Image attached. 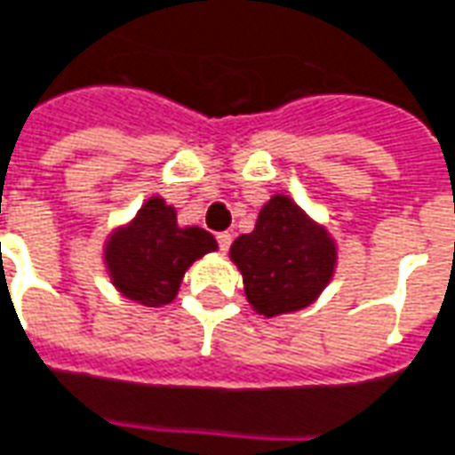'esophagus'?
Masks as SVG:
<instances>
[{"label":"esophagus","mask_w":455,"mask_h":455,"mask_svg":"<svg viewBox=\"0 0 455 455\" xmlns=\"http://www.w3.org/2000/svg\"><path fill=\"white\" fill-rule=\"evenodd\" d=\"M233 245V235L230 233H218V247H220L222 252H228Z\"/></svg>","instance_id":"esophagus-1"}]
</instances>
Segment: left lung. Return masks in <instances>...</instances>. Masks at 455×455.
Here are the masks:
<instances>
[{"label": "left lung", "mask_w": 455, "mask_h": 455, "mask_svg": "<svg viewBox=\"0 0 455 455\" xmlns=\"http://www.w3.org/2000/svg\"><path fill=\"white\" fill-rule=\"evenodd\" d=\"M230 258L243 272L247 302L265 317L307 307L334 272V243L290 197L275 196L258 225L240 235Z\"/></svg>", "instance_id": "8db88e82"}]
</instances>
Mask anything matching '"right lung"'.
Wrapping results in <instances>:
<instances>
[{
    "label": "right lung",
    "mask_w": 455,
    "mask_h": 455,
    "mask_svg": "<svg viewBox=\"0 0 455 455\" xmlns=\"http://www.w3.org/2000/svg\"><path fill=\"white\" fill-rule=\"evenodd\" d=\"M218 247L203 228H178L175 210L150 197L136 220L118 230L106 247V262L121 292L146 307L168 305L186 269Z\"/></svg>",
    "instance_id": "1"
}]
</instances>
